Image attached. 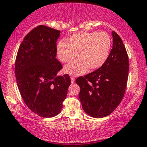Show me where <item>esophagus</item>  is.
<instances>
[{"label": "esophagus", "instance_id": "1", "mask_svg": "<svg viewBox=\"0 0 147 147\" xmlns=\"http://www.w3.org/2000/svg\"><path fill=\"white\" fill-rule=\"evenodd\" d=\"M71 83H74V82H75V78H74V77H73V76H71Z\"/></svg>", "mask_w": 147, "mask_h": 147}]
</instances>
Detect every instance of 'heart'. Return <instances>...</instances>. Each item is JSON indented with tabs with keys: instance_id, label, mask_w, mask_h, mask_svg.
<instances>
[{
	"instance_id": "obj_1",
	"label": "heart",
	"mask_w": 147,
	"mask_h": 147,
	"mask_svg": "<svg viewBox=\"0 0 147 147\" xmlns=\"http://www.w3.org/2000/svg\"><path fill=\"white\" fill-rule=\"evenodd\" d=\"M111 45V38L106 32H81L71 35L67 41H60L57 45V55L62 62L69 63L78 53L79 58L66 66L64 71L79 76L89 67L96 69L102 67L109 56Z\"/></svg>"
}]
</instances>
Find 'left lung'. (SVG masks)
Returning a JSON list of instances; mask_svg holds the SVG:
<instances>
[{
	"mask_svg": "<svg viewBox=\"0 0 147 147\" xmlns=\"http://www.w3.org/2000/svg\"><path fill=\"white\" fill-rule=\"evenodd\" d=\"M113 47L107 60L96 71L76 80L79 85V98L86 114L103 118L118 107L127 85L129 62L121 38L112 31Z\"/></svg>",
	"mask_w": 147,
	"mask_h": 147,
	"instance_id": "1",
	"label": "left lung"
}]
</instances>
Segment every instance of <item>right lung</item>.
I'll use <instances>...</instances> for the list:
<instances>
[{"label": "right lung", "instance_id": "1", "mask_svg": "<svg viewBox=\"0 0 147 147\" xmlns=\"http://www.w3.org/2000/svg\"><path fill=\"white\" fill-rule=\"evenodd\" d=\"M60 31L39 25L24 38L18 50L15 72L20 94L27 107L39 116L53 117L61 111L71 84L56 59Z\"/></svg>", "mask_w": 147, "mask_h": 147}]
</instances>
